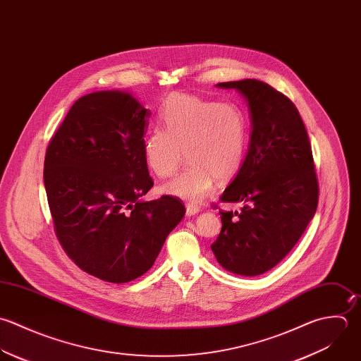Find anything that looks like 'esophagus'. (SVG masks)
I'll return each instance as SVG.
<instances>
[{
  "label": "esophagus",
  "instance_id": "34e87169",
  "mask_svg": "<svg viewBox=\"0 0 361 361\" xmlns=\"http://www.w3.org/2000/svg\"><path fill=\"white\" fill-rule=\"evenodd\" d=\"M199 210H200V207L196 206V204H193V203H188V204H186V216H189V217L197 214Z\"/></svg>",
  "mask_w": 361,
  "mask_h": 361
}]
</instances>
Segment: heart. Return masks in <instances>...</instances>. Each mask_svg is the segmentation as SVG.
<instances>
[{
	"instance_id": "obj_1",
	"label": "heart",
	"mask_w": 361,
	"mask_h": 361,
	"mask_svg": "<svg viewBox=\"0 0 361 361\" xmlns=\"http://www.w3.org/2000/svg\"><path fill=\"white\" fill-rule=\"evenodd\" d=\"M162 128L147 134L144 158L158 178H171V195L190 202L202 200L219 182L233 179L242 168L249 141V121L235 102H216L197 95L171 94L159 111ZM185 152L183 153V151Z\"/></svg>"
}]
</instances>
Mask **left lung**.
I'll use <instances>...</instances> for the list:
<instances>
[{
  "label": "left lung",
  "instance_id": "left-lung-1",
  "mask_svg": "<svg viewBox=\"0 0 361 361\" xmlns=\"http://www.w3.org/2000/svg\"><path fill=\"white\" fill-rule=\"evenodd\" d=\"M217 87L237 90L247 101L252 135L240 172L220 197L243 207L220 210L223 227L212 250L224 269L257 276L284 259L317 212L312 148L295 105L269 84L242 80Z\"/></svg>",
  "mask_w": 361,
  "mask_h": 361
}]
</instances>
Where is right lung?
<instances>
[{
    "label": "right lung",
    "mask_w": 361,
    "mask_h": 361,
    "mask_svg": "<svg viewBox=\"0 0 361 361\" xmlns=\"http://www.w3.org/2000/svg\"><path fill=\"white\" fill-rule=\"evenodd\" d=\"M149 116L130 94H88L46 149L43 178L57 240L80 269L104 281L127 283L151 269L186 212L168 195L140 200L154 186L142 151Z\"/></svg>",
    "instance_id": "obj_1"
}]
</instances>
